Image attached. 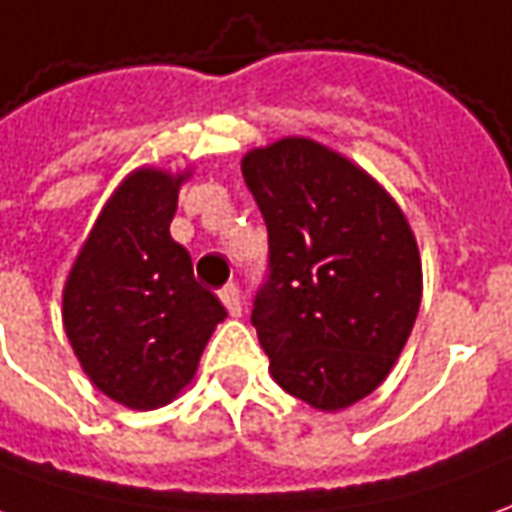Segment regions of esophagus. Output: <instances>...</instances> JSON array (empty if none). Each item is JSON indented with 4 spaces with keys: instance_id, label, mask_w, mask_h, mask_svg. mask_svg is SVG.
Segmentation results:
<instances>
[{
    "instance_id": "esophagus-1",
    "label": "esophagus",
    "mask_w": 512,
    "mask_h": 512,
    "mask_svg": "<svg viewBox=\"0 0 512 512\" xmlns=\"http://www.w3.org/2000/svg\"><path fill=\"white\" fill-rule=\"evenodd\" d=\"M218 297H221V302H224V308L229 311V316H241V291H238V285L229 283L224 285L221 291H218Z\"/></svg>"
}]
</instances>
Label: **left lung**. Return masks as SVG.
Returning a JSON list of instances; mask_svg holds the SVG:
<instances>
[{"label":"left lung","instance_id":"1","mask_svg":"<svg viewBox=\"0 0 512 512\" xmlns=\"http://www.w3.org/2000/svg\"><path fill=\"white\" fill-rule=\"evenodd\" d=\"M241 170L269 229L252 325L274 381L322 412L367 398L401 356L423 294L406 215L314 139L255 148Z\"/></svg>","mask_w":512,"mask_h":512}]
</instances>
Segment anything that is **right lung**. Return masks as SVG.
<instances>
[{
  "label": "right lung",
  "mask_w": 512,
  "mask_h": 512,
  "mask_svg": "<svg viewBox=\"0 0 512 512\" xmlns=\"http://www.w3.org/2000/svg\"><path fill=\"white\" fill-rule=\"evenodd\" d=\"M184 179L154 168L125 176L64 285V328L83 373L128 409L173 401L227 316L170 238Z\"/></svg>",
  "instance_id": "right-lung-1"
}]
</instances>
